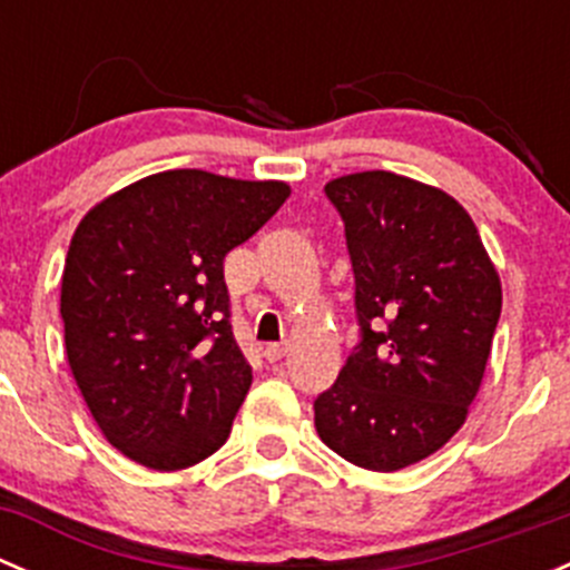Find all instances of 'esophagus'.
I'll return each instance as SVG.
<instances>
[{
  "label": "esophagus",
  "mask_w": 570,
  "mask_h": 570,
  "mask_svg": "<svg viewBox=\"0 0 570 570\" xmlns=\"http://www.w3.org/2000/svg\"><path fill=\"white\" fill-rule=\"evenodd\" d=\"M284 344H267V347H264V358L269 361V364H278L281 358H284Z\"/></svg>",
  "instance_id": "obj_1"
}]
</instances>
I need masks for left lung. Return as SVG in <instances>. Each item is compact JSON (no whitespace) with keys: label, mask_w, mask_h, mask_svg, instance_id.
Masks as SVG:
<instances>
[{"label":"left lung","mask_w":570,"mask_h":570,"mask_svg":"<svg viewBox=\"0 0 570 570\" xmlns=\"http://www.w3.org/2000/svg\"><path fill=\"white\" fill-rule=\"evenodd\" d=\"M347 234L361 342L314 402L322 444L361 469L439 452L469 416L502 281L469 212L433 184L364 170L325 184Z\"/></svg>","instance_id":"obj_1"}]
</instances>
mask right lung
<instances>
[{
  "mask_svg": "<svg viewBox=\"0 0 570 570\" xmlns=\"http://www.w3.org/2000/svg\"><path fill=\"white\" fill-rule=\"evenodd\" d=\"M286 181L163 170L107 195L66 256V355L90 416L154 471L226 444L253 383L234 342L223 258L289 198Z\"/></svg>",
  "mask_w": 570,
  "mask_h": 570,
  "instance_id": "obj_1",
  "label": "right lung"
}]
</instances>
